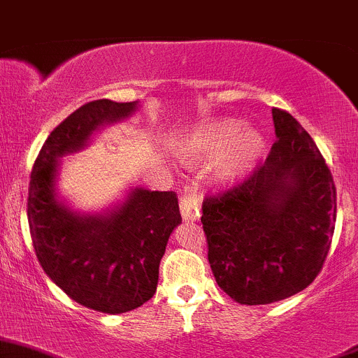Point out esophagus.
<instances>
[{"instance_id":"obj_1","label":"esophagus","mask_w":358,"mask_h":358,"mask_svg":"<svg viewBox=\"0 0 358 358\" xmlns=\"http://www.w3.org/2000/svg\"><path fill=\"white\" fill-rule=\"evenodd\" d=\"M180 215H182L184 224L198 222V219H200V203H198L193 194H182V198H180Z\"/></svg>"}]
</instances>
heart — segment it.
<instances>
[{
    "mask_svg": "<svg viewBox=\"0 0 358 358\" xmlns=\"http://www.w3.org/2000/svg\"><path fill=\"white\" fill-rule=\"evenodd\" d=\"M265 152V138L255 127H243L236 119H212L191 131L180 146L191 165L217 164L215 180L231 187L243 180Z\"/></svg>",
    "mask_w": 358,
    "mask_h": 358,
    "instance_id": "heart-1",
    "label": "heart"
}]
</instances>
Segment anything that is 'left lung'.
<instances>
[{
  "instance_id": "obj_1",
  "label": "left lung",
  "mask_w": 358,
  "mask_h": 358,
  "mask_svg": "<svg viewBox=\"0 0 358 358\" xmlns=\"http://www.w3.org/2000/svg\"><path fill=\"white\" fill-rule=\"evenodd\" d=\"M272 120L275 143L265 164L201 208L213 278L241 305L307 288L336 222V187L314 139L288 112L272 108Z\"/></svg>"
}]
</instances>
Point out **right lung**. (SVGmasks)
Returning <instances> with one entry per match:
<instances>
[{"mask_svg":"<svg viewBox=\"0 0 358 358\" xmlns=\"http://www.w3.org/2000/svg\"><path fill=\"white\" fill-rule=\"evenodd\" d=\"M138 105L96 99L70 113L48 136L29 184L27 217L39 264L73 301L103 314L134 310L155 294L165 246L180 224L178 196L131 187L103 212H80L58 193L60 158L86 148Z\"/></svg>","mask_w":358,"mask_h":358,"instance_id":"obj_1","label":"right lung"}]
</instances>
